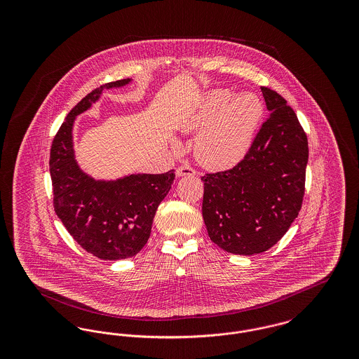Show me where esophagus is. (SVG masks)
Returning a JSON list of instances; mask_svg holds the SVG:
<instances>
[{
  "instance_id": "obj_1",
  "label": "esophagus",
  "mask_w": 359,
  "mask_h": 359,
  "mask_svg": "<svg viewBox=\"0 0 359 359\" xmlns=\"http://www.w3.org/2000/svg\"><path fill=\"white\" fill-rule=\"evenodd\" d=\"M194 175H196V171H195L194 168L188 167V165L179 167V168L176 170V176H177V177H182V176H194Z\"/></svg>"
}]
</instances>
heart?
Masks as SVG:
<instances>
[{
	"label": "heart",
	"instance_id": "obj_1",
	"mask_svg": "<svg viewBox=\"0 0 359 359\" xmlns=\"http://www.w3.org/2000/svg\"><path fill=\"white\" fill-rule=\"evenodd\" d=\"M262 116L264 103L256 93L233 95L229 88H214L182 122V130H201L195 140L196 158L207 168L226 170L249 154Z\"/></svg>",
	"mask_w": 359,
	"mask_h": 359
}]
</instances>
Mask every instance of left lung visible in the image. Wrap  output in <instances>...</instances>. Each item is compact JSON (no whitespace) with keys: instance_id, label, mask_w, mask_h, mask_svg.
Masks as SVG:
<instances>
[{"instance_id":"8db88e82","label":"left lung","mask_w":359,"mask_h":359,"mask_svg":"<svg viewBox=\"0 0 359 359\" xmlns=\"http://www.w3.org/2000/svg\"><path fill=\"white\" fill-rule=\"evenodd\" d=\"M261 91L271 114L249 154L234 168L202 177L208 237L239 256L266 252L283 238L304 196L307 136L280 94L268 87Z\"/></svg>"}]
</instances>
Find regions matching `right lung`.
Returning a JSON list of instances; mask_svg holds the SVG:
<instances>
[{
    "label": "right lung",
    "mask_w": 359,
    "mask_h": 359,
    "mask_svg": "<svg viewBox=\"0 0 359 359\" xmlns=\"http://www.w3.org/2000/svg\"><path fill=\"white\" fill-rule=\"evenodd\" d=\"M132 79L93 90L78 103L52 141L50 173L57 218L86 252L117 261L137 253L148 242L154 214L171 189L175 173H132L116 180L94 179L78 164L74 151L75 118L97 102L103 90L120 88Z\"/></svg>",
    "instance_id": "right-lung-1"
}]
</instances>
